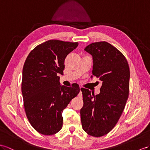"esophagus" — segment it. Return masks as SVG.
Listing matches in <instances>:
<instances>
[{
  "label": "esophagus",
  "instance_id": "esophagus-1",
  "mask_svg": "<svg viewBox=\"0 0 150 150\" xmlns=\"http://www.w3.org/2000/svg\"><path fill=\"white\" fill-rule=\"evenodd\" d=\"M82 88V87H80V93H79V96H82V91H81Z\"/></svg>",
  "mask_w": 150,
  "mask_h": 150
}]
</instances>
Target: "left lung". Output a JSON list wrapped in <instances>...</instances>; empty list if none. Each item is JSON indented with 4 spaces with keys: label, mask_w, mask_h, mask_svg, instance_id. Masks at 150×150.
<instances>
[{
    "label": "left lung",
    "mask_w": 150,
    "mask_h": 150,
    "mask_svg": "<svg viewBox=\"0 0 150 150\" xmlns=\"http://www.w3.org/2000/svg\"><path fill=\"white\" fill-rule=\"evenodd\" d=\"M84 50L93 56L91 77L96 76L102 85L96 96L82 88V126L89 135L101 137L114 128L124 110L129 93V67L122 53L106 42L92 43Z\"/></svg>",
    "instance_id": "left-lung-1"
}]
</instances>
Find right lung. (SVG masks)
Listing matches in <instances>:
<instances>
[{"mask_svg": "<svg viewBox=\"0 0 150 150\" xmlns=\"http://www.w3.org/2000/svg\"><path fill=\"white\" fill-rule=\"evenodd\" d=\"M78 42L49 40L37 45L26 57L21 92L26 117L38 132L53 135L63 126L62 113L80 92L77 83L61 86L64 59Z\"/></svg>", "mask_w": 150, "mask_h": 150, "instance_id": "right-lung-1", "label": "right lung"}]
</instances>
